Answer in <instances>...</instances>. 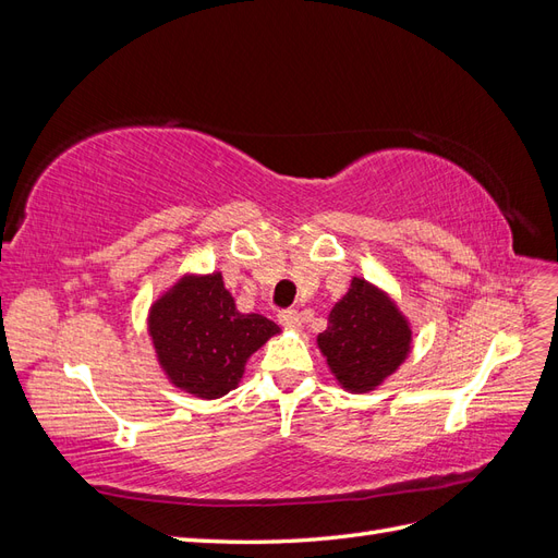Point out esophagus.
Returning <instances> with one entry per match:
<instances>
[{"label":"esophagus","mask_w":558,"mask_h":558,"mask_svg":"<svg viewBox=\"0 0 558 558\" xmlns=\"http://www.w3.org/2000/svg\"><path fill=\"white\" fill-rule=\"evenodd\" d=\"M279 324H281L283 328H300L302 318H300V314H298L295 310H281V312H279Z\"/></svg>","instance_id":"1"}]
</instances>
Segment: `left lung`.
<instances>
[{
	"label": "left lung",
	"instance_id": "1",
	"mask_svg": "<svg viewBox=\"0 0 558 558\" xmlns=\"http://www.w3.org/2000/svg\"><path fill=\"white\" fill-rule=\"evenodd\" d=\"M412 330L398 307L373 283L353 277L347 295L318 335L332 375L347 391H373L410 353Z\"/></svg>",
	"mask_w": 558,
	"mask_h": 558
}]
</instances>
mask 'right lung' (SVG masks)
<instances>
[{
    "label": "right lung",
    "instance_id": "right-lung-1",
    "mask_svg": "<svg viewBox=\"0 0 558 558\" xmlns=\"http://www.w3.org/2000/svg\"><path fill=\"white\" fill-rule=\"evenodd\" d=\"M148 330L170 381L185 393L214 400L240 384L246 359L279 326L260 314L238 312L216 272L181 279L150 307Z\"/></svg>",
    "mask_w": 558,
    "mask_h": 558
}]
</instances>
